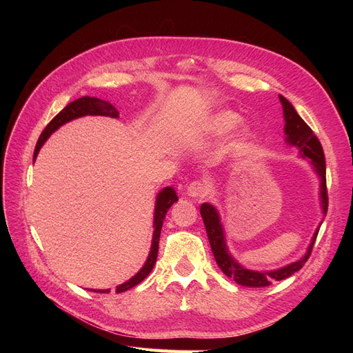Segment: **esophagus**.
<instances>
[{"mask_svg": "<svg viewBox=\"0 0 353 353\" xmlns=\"http://www.w3.org/2000/svg\"><path fill=\"white\" fill-rule=\"evenodd\" d=\"M208 191H209V188L205 183H203V181H193V183H191L187 188V194L190 197L201 199L208 194Z\"/></svg>", "mask_w": 353, "mask_h": 353, "instance_id": "obj_1", "label": "esophagus"}]
</instances>
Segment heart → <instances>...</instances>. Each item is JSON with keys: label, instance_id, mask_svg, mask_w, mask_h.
Here are the masks:
<instances>
[{"label": "heart", "instance_id": "heart-1", "mask_svg": "<svg viewBox=\"0 0 353 353\" xmlns=\"http://www.w3.org/2000/svg\"><path fill=\"white\" fill-rule=\"evenodd\" d=\"M239 122V114L230 112V110H223L216 113L212 119L206 123V132L209 134H223L230 131L231 128Z\"/></svg>", "mask_w": 353, "mask_h": 353}]
</instances>
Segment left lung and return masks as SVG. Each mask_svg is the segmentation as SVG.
<instances>
[{
  "instance_id": "left-lung-1",
  "label": "left lung",
  "mask_w": 353,
  "mask_h": 353,
  "mask_svg": "<svg viewBox=\"0 0 353 353\" xmlns=\"http://www.w3.org/2000/svg\"><path fill=\"white\" fill-rule=\"evenodd\" d=\"M280 101L283 104V110H284V119H285L284 131L287 135V143L299 147L302 156L311 160L316 169L318 175L321 176V200H323L321 203H323V212L327 213L328 193H327V179H325V157H324L323 145L319 143L314 131L307 126V123L302 119V117L297 114L293 105L288 103L283 95H280ZM200 215L203 218V222H205L210 248L221 271L227 276H230V279H232L237 284L245 285V287H266L272 284L274 281L285 280L294 272H297L309 259V256H311L314 243L316 240L318 231H319V228L315 231L312 243L309 245L305 258L292 265H287L281 270L271 271V272H259V271H250V270L243 268L241 265H239L231 258V254L227 250L225 240H223L222 225L219 222V216L215 208L208 205V203H203L200 206Z\"/></svg>"
}]
</instances>
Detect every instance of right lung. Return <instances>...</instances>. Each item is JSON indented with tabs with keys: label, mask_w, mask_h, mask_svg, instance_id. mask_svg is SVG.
I'll use <instances>...</instances> for the list:
<instances>
[{
	"label": "right lung",
	"mask_w": 353,
	"mask_h": 353,
	"mask_svg": "<svg viewBox=\"0 0 353 353\" xmlns=\"http://www.w3.org/2000/svg\"><path fill=\"white\" fill-rule=\"evenodd\" d=\"M85 114H99V116H110V117H119V112H117L113 105L108 101L95 99V97H81L78 100H74L72 103H69L65 109H63L59 114H56L52 117L51 122L46 126V130L42 131L39 140L37 143L35 147V153H34V159H37V154L39 152V148L42 147L47 141V138L54 132L61 125H65L66 122L77 119V117L85 116ZM175 201H178V196L175 193V190L172 187H166L163 188L160 193L157 194L156 199V209H154V232H153V241H152V250L150 254H148L147 262L144 263V266L141 268V271L138 272L137 275H134L131 280H128L126 283L117 285L116 287V293H122L130 290V288L135 287L137 284H140L145 276L152 272L153 266L156 263L157 259V252H159V240H160V231H162V225L166 213L169 210V208L174 205ZM95 293H109V290H92Z\"/></svg>",
	"instance_id": "add662e5"
}]
</instances>
